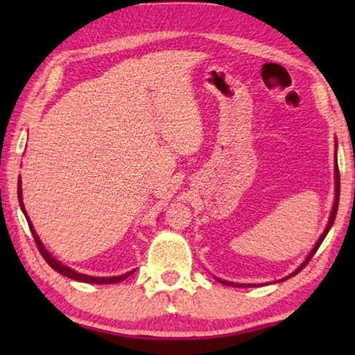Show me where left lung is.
<instances>
[{"label": "left lung", "mask_w": 355, "mask_h": 355, "mask_svg": "<svg viewBox=\"0 0 355 355\" xmlns=\"http://www.w3.org/2000/svg\"><path fill=\"white\" fill-rule=\"evenodd\" d=\"M338 200H340V171H338V164L335 163V202H334V208H332V213H330V219H329V224H327V227H326V230L322 232V235L320 236V239H318V243L315 244V248L311 249V252L309 254V257L305 258V261L300 264V266L296 269V271H294L293 274H290L288 275V277H293V275H296L297 272H300L302 271V269L307 266V263L311 260V257H313L315 254H316V250H318V248H320L321 245V243L324 241V238H326V235L329 233V230H330V227L334 225V220H335V216H336V211H338ZM288 277H285V279H288ZM218 279V277H216ZM284 279V280H285ZM218 282H220V284H224V285H228V286H238V288H249V286H257V285H250V284H235V282H227V280H222V279H218Z\"/></svg>", "instance_id": "1"}]
</instances>
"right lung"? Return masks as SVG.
<instances>
[{
    "instance_id": "1",
    "label": "right lung",
    "mask_w": 355,
    "mask_h": 355,
    "mask_svg": "<svg viewBox=\"0 0 355 355\" xmlns=\"http://www.w3.org/2000/svg\"><path fill=\"white\" fill-rule=\"evenodd\" d=\"M17 192H19V202H20L21 211L25 213V216H26L25 207H23V200H21V183H20V180H19V188H17ZM26 220H28L29 228H31L33 238H34L35 244H37V249H39V252H40V255L45 258V261H46L48 264H50V266H51L53 269H55L56 272L65 275V277L73 279V280H78V282H84V284H98V285H105V284H117V282L125 280V279L130 277V275L135 272V271H130V272L123 274V275H117V277H92V275H86V274L76 272V271H73V269H70L69 266H65V264H62L61 261L55 260V258H53L50 254H48V250L44 248V244H42V241H40L39 236H37V233L34 232V227H33V224H31V220L28 219V216H26Z\"/></svg>"
}]
</instances>
